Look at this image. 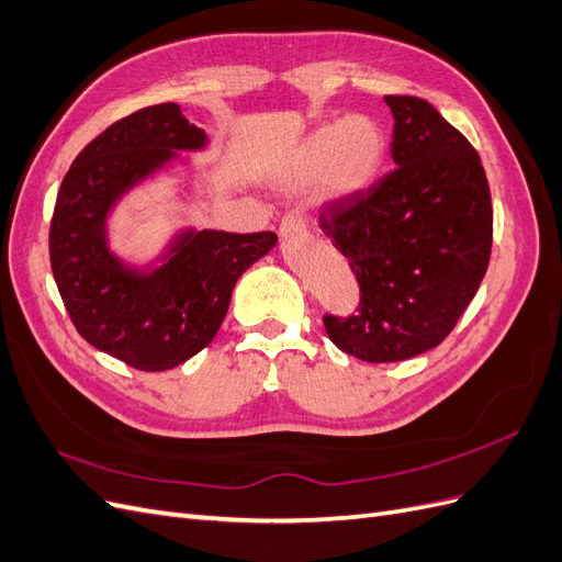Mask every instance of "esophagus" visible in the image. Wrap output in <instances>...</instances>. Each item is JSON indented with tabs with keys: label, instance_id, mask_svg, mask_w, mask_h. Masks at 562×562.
<instances>
[{
	"label": "esophagus",
	"instance_id": "34e87169",
	"mask_svg": "<svg viewBox=\"0 0 562 562\" xmlns=\"http://www.w3.org/2000/svg\"><path fill=\"white\" fill-rule=\"evenodd\" d=\"M306 233V221H303L301 212H286L280 221V235L282 237H294V235H301Z\"/></svg>",
	"mask_w": 562,
	"mask_h": 562
}]
</instances>
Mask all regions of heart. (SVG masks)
<instances>
[{
    "label": "heart",
    "instance_id": "obj_1",
    "mask_svg": "<svg viewBox=\"0 0 562 562\" xmlns=\"http://www.w3.org/2000/svg\"><path fill=\"white\" fill-rule=\"evenodd\" d=\"M383 157L386 134L367 115H352L317 130L299 153L294 183L325 179L331 195H352L374 181Z\"/></svg>",
    "mask_w": 562,
    "mask_h": 562
}]
</instances>
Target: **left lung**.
I'll list each match as a JSON object with an SVG mask.
<instances>
[{
    "mask_svg": "<svg viewBox=\"0 0 562 562\" xmlns=\"http://www.w3.org/2000/svg\"><path fill=\"white\" fill-rule=\"evenodd\" d=\"M397 165L367 190L319 210L360 286L358 311L325 313L331 344L364 362L436 348L485 278L492 198L469 138L424 99L386 95Z\"/></svg>",
    "mask_w": 562,
    "mask_h": 562,
    "instance_id": "left-lung-1",
    "label": "left lung"
}]
</instances>
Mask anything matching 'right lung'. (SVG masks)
<instances>
[{"label": "right lung", "instance_id": "obj_1", "mask_svg": "<svg viewBox=\"0 0 562 562\" xmlns=\"http://www.w3.org/2000/svg\"><path fill=\"white\" fill-rule=\"evenodd\" d=\"M204 146L176 103L140 108L77 155L60 183L49 256L75 329L93 348L140 372H162L212 344L237 278L278 243L263 233H188L171 259L140 278L105 245L103 221L120 192L171 157Z\"/></svg>", "mask_w": 562, "mask_h": 562}]
</instances>
